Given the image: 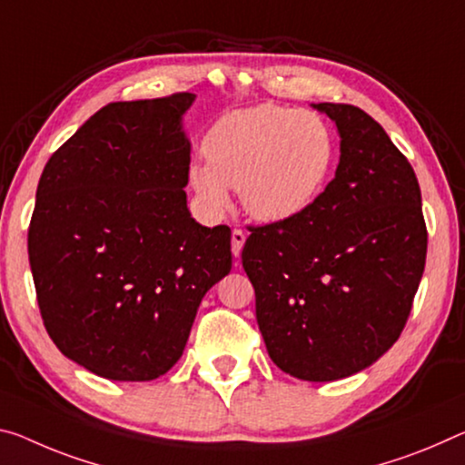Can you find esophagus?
<instances>
[{
	"label": "esophagus",
	"mask_w": 465,
	"mask_h": 465,
	"mask_svg": "<svg viewBox=\"0 0 465 465\" xmlns=\"http://www.w3.org/2000/svg\"><path fill=\"white\" fill-rule=\"evenodd\" d=\"M244 244H246V233L242 230H233L232 232V252L235 259L242 254V248H244Z\"/></svg>",
	"instance_id": "obj_1"
}]
</instances>
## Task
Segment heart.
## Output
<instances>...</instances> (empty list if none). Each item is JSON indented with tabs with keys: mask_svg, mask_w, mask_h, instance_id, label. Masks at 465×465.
I'll list each match as a JSON object with an SVG mask.
<instances>
[{
	"mask_svg": "<svg viewBox=\"0 0 465 465\" xmlns=\"http://www.w3.org/2000/svg\"><path fill=\"white\" fill-rule=\"evenodd\" d=\"M206 163L190 165V186L206 215L230 204V186L250 217L279 223L298 217L325 188L335 140L322 117L275 105L221 117L203 144Z\"/></svg>",
	"mask_w": 465,
	"mask_h": 465,
	"instance_id": "heart-1",
	"label": "heart"
}]
</instances>
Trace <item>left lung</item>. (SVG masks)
I'll use <instances>...</instances> for the list:
<instances>
[{
    "label": "left lung",
    "instance_id": "1",
    "mask_svg": "<svg viewBox=\"0 0 465 465\" xmlns=\"http://www.w3.org/2000/svg\"><path fill=\"white\" fill-rule=\"evenodd\" d=\"M339 165L298 217L252 227L242 264L272 362L327 382L364 371L401 335L426 262L422 196L408 159L360 107L319 103Z\"/></svg>",
    "mask_w": 465,
    "mask_h": 465
}]
</instances>
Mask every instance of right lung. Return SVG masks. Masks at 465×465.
<instances>
[{
  "instance_id": "add662e5",
  "label": "right lung",
  "mask_w": 465,
  "mask_h": 465,
  "mask_svg": "<svg viewBox=\"0 0 465 465\" xmlns=\"http://www.w3.org/2000/svg\"><path fill=\"white\" fill-rule=\"evenodd\" d=\"M196 94L109 103L47 161L28 227L41 316L65 358L109 381H153L186 348L204 293L232 271V232L183 188Z\"/></svg>"
}]
</instances>
